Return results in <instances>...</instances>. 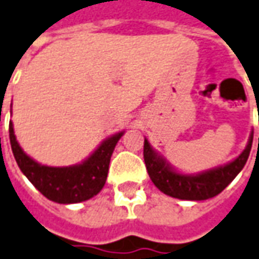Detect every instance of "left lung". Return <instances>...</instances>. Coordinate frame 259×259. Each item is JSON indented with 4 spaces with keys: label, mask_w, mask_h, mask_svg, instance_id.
<instances>
[{
    "label": "left lung",
    "mask_w": 259,
    "mask_h": 259,
    "mask_svg": "<svg viewBox=\"0 0 259 259\" xmlns=\"http://www.w3.org/2000/svg\"><path fill=\"white\" fill-rule=\"evenodd\" d=\"M252 137H254V132H251L247 147L237 159H234L224 166L214 167L198 174L179 173L170 166V163L163 156H160L153 149L149 140L144 139V163L150 179L160 191L180 200L201 201L220 194L237 177V174L240 173L247 163L252 146Z\"/></svg>",
    "instance_id": "left-lung-1"
}]
</instances>
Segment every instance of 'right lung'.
<instances>
[{"label":"right lung","instance_id":"1","mask_svg":"<svg viewBox=\"0 0 259 259\" xmlns=\"http://www.w3.org/2000/svg\"><path fill=\"white\" fill-rule=\"evenodd\" d=\"M119 132L103 140L95 152L82 163L68 167H51L39 164L26 154L17 142L14 126L10 123V142L14 157L21 171L32 183L35 189L51 201L73 204L86 201L103 189L107 179L109 163L119 139Z\"/></svg>","mask_w":259,"mask_h":259}]
</instances>
